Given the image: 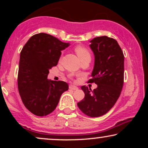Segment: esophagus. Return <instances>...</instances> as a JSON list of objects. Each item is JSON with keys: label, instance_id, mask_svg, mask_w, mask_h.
<instances>
[{"label": "esophagus", "instance_id": "obj_1", "mask_svg": "<svg viewBox=\"0 0 148 148\" xmlns=\"http://www.w3.org/2000/svg\"><path fill=\"white\" fill-rule=\"evenodd\" d=\"M69 89L70 90H78V88L77 86H73V85H70Z\"/></svg>", "mask_w": 148, "mask_h": 148}]
</instances>
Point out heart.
<instances>
[{"label": "heart", "mask_w": 148, "mask_h": 148, "mask_svg": "<svg viewBox=\"0 0 148 148\" xmlns=\"http://www.w3.org/2000/svg\"><path fill=\"white\" fill-rule=\"evenodd\" d=\"M75 53L80 60L82 59L83 58L86 57V56H90V53L89 50L85 47H83V46H77L75 48Z\"/></svg>", "instance_id": "obj_1"}]
</instances>
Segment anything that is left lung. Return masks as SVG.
Masks as SVG:
<instances>
[{
	"instance_id": "8db88e82",
	"label": "left lung",
	"mask_w": 148,
	"mask_h": 148,
	"mask_svg": "<svg viewBox=\"0 0 148 148\" xmlns=\"http://www.w3.org/2000/svg\"><path fill=\"white\" fill-rule=\"evenodd\" d=\"M90 42L95 62L88 82L95 83L98 87L92 91L82 86L85 98L77 106L87 116L99 117L108 112L120 96L124 83V54L112 38L100 36Z\"/></svg>"
}]
</instances>
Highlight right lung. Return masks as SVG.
Masks as SVG:
<instances>
[{"mask_svg":"<svg viewBox=\"0 0 148 148\" xmlns=\"http://www.w3.org/2000/svg\"><path fill=\"white\" fill-rule=\"evenodd\" d=\"M69 46L45 33L32 36L20 53L18 90L24 106L32 114L44 116L53 112L69 86L47 79L49 69L57 65L61 50Z\"/></svg>","mask_w":148,"mask_h":148,"instance_id":"1","label":"right lung"}]
</instances>
